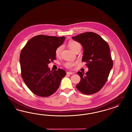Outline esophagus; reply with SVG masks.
<instances>
[{"label":"esophagus","mask_w":132,"mask_h":132,"mask_svg":"<svg viewBox=\"0 0 132 132\" xmlns=\"http://www.w3.org/2000/svg\"><path fill=\"white\" fill-rule=\"evenodd\" d=\"M67 75H72L73 73L71 72H67Z\"/></svg>","instance_id":"obj_1"}]
</instances>
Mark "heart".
Instances as JSON below:
<instances>
[{"instance_id": "b5f03b06", "label": "heart", "mask_w": 132, "mask_h": 132, "mask_svg": "<svg viewBox=\"0 0 132 132\" xmlns=\"http://www.w3.org/2000/svg\"><path fill=\"white\" fill-rule=\"evenodd\" d=\"M68 47L72 50V51L76 52L77 50H80L81 45L79 43L75 40H70L68 43ZM63 48V46L61 45L58 47L56 49L55 54L56 56H59L60 55V53ZM78 61H67L64 63V66L66 68L68 69H72L78 64Z\"/></svg>"}]
</instances>
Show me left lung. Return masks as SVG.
<instances>
[{"instance_id":"1","label":"left lung","mask_w":132,"mask_h":132,"mask_svg":"<svg viewBox=\"0 0 132 132\" xmlns=\"http://www.w3.org/2000/svg\"><path fill=\"white\" fill-rule=\"evenodd\" d=\"M72 39L82 45V61L87 63L86 73L78 72L81 78L77 89L87 95L98 92L108 80L113 67V61L108 44L98 34L92 32L81 33Z\"/></svg>"}]
</instances>
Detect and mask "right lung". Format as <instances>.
Returning a JSON list of instances; mask_svg holds the SVG:
<instances>
[{"label":"right lung","instance_id":"1","mask_svg":"<svg viewBox=\"0 0 132 132\" xmlns=\"http://www.w3.org/2000/svg\"><path fill=\"white\" fill-rule=\"evenodd\" d=\"M65 37L39 35L28 40L20 56L21 76L24 82L34 94L48 97L54 93L66 72L59 69L50 71L48 64L56 60V49Z\"/></svg>","mask_w":132,"mask_h":132}]
</instances>
